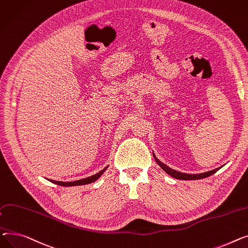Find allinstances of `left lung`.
Segmentation results:
<instances>
[{
  "label": "left lung",
  "instance_id": "1",
  "mask_svg": "<svg viewBox=\"0 0 248 248\" xmlns=\"http://www.w3.org/2000/svg\"><path fill=\"white\" fill-rule=\"evenodd\" d=\"M154 156V159L155 161L157 162V164L161 167L167 174H169L170 176L176 178V179H180V180H196V179H202V178H206L210 175H212V174H214L215 172H217L218 170H219L221 167L219 168H216V169H213L211 171H207V172H204V173H199V174H187V173H182V172H179V171H176L174 170L170 167H168L167 165H165L164 163H162L161 161H159V160L156 158V156L153 154Z\"/></svg>",
  "mask_w": 248,
  "mask_h": 248
}]
</instances>
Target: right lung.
Wrapping results in <instances>:
<instances>
[{"label": "right lung", "instance_id": "add662e5", "mask_svg": "<svg viewBox=\"0 0 248 248\" xmlns=\"http://www.w3.org/2000/svg\"><path fill=\"white\" fill-rule=\"evenodd\" d=\"M108 168V166H106L103 170H101L100 172L96 173L95 175H92L90 177H87V178H83V179H80V180H76V181H70V182H63V181H55V180H51V179H48L49 181L57 184V185H61V186H78V185H85V184H89V183H92V182H95L97 179H99L101 177L102 174H103L106 169Z\"/></svg>", "mask_w": 248, "mask_h": 248}]
</instances>
